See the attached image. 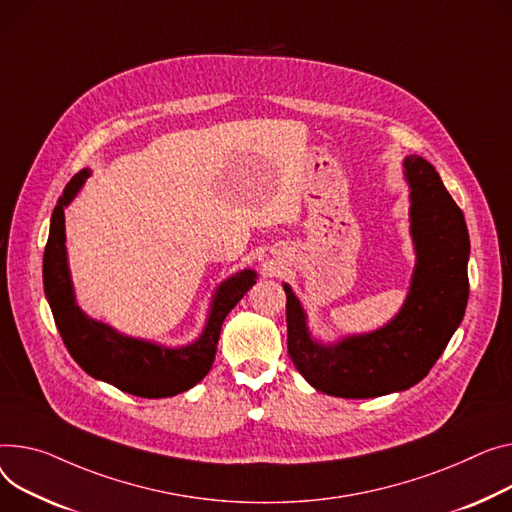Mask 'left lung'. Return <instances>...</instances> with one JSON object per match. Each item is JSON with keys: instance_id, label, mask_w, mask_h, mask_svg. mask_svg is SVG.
Returning <instances> with one entry per match:
<instances>
[{"instance_id": "obj_1", "label": "left lung", "mask_w": 512, "mask_h": 512, "mask_svg": "<svg viewBox=\"0 0 512 512\" xmlns=\"http://www.w3.org/2000/svg\"><path fill=\"white\" fill-rule=\"evenodd\" d=\"M403 175L410 185L416 267L401 311L385 327L321 344L306 327L300 300L284 284L288 354L302 377L327 395L368 399L414 387L463 321L469 298L463 212L422 156H407Z\"/></svg>"}]
</instances>
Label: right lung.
I'll use <instances>...</instances> for the list:
<instances>
[{"mask_svg": "<svg viewBox=\"0 0 512 512\" xmlns=\"http://www.w3.org/2000/svg\"><path fill=\"white\" fill-rule=\"evenodd\" d=\"M90 177L84 168L65 185L51 216L49 241L43 257L45 296L55 325L72 358L90 374L125 393L158 399L173 397L197 385L212 368L226 315L255 284L253 269H243L224 280L210 304V315L201 335L183 348H166L146 339L129 337L113 327L90 319L76 304L70 265L65 251V208Z\"/></svg>", "mask_w": 512, "mask_h": 512, "instance_id": "add662e5", "label": "right lung"}]
</instances>
